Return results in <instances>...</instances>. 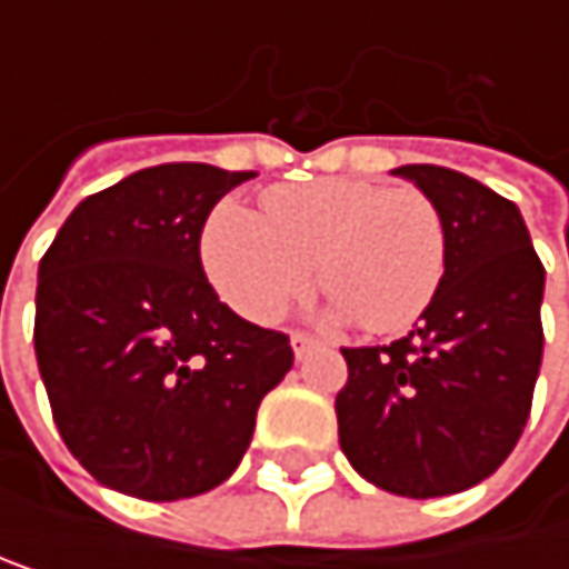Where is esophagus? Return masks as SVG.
<instances>
[{
	"label": "esophagus",
	"instance_id": "1",
	"mask_svg": "<svg viewBox=\"0 0 569 569\" xmlns=\"http://www.w3.org/2000/svg\"><path fill=\"white\" fill-rule=\"evenodd\" d=\"M316 346H319V339H311V336H305V332H291V349H295L298 359H305Z\"/></svg>",
	"mask_w": 569,
	"mask_h": 569
}]
</instances>
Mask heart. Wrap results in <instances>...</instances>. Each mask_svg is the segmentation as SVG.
Instances as JSON below:
<instances>
[{
	"label": "heart",
	"mask_w": 569,
	"mask_h": 569,
	"mask_svg": "<svg viewBox=\"0 0 569 569\" xmlns=\"http://www.w3.org/2000/svg\"><path fill=\"white\" fill-rule=\"evenodd\" d=\"M268 223L223 203L203 233V268L243 319L271 326L316 278L336 319L397 332L428 308L445 278V223L413 186L319 179L264 196Z\"/></svg>",
	"instance_id": "1"
}]
</instances>
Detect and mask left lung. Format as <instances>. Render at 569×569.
<instances>
[{"instance_id": "1", "label": "left lung", "mask_w": 569, "mask_h": 569, "mask_svg": "<svg viewBox=\"0 0 569 569\" xmlns=\"http://www.w3.org/2000/svg\"><path fill=\"white\" fill-rule=\"evenodd\" d=\"M445 223V278L413 332L342 349L339 445L377 489L438 499L486 481L516 448L543 362L547 271L506 196L445 166H400Z\"/></svg>"}]
</instances>
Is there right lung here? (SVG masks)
<instances>
[{
    "label": "right lung",
    "instance_id": "1",
    "mask_svg": "<svg viewBox=\"0 0 569 569\" xmlns=\"http://www.w3.org/2000/svg\"><path fill=\"white\" fill-rule=\"evenodd\" d=\"M250 176L207 162L131 172L80 200L40 261L33 346L57 431L114 492L217 489L295 362L288 336L230 311L200 261L210 210Z\"/></svg>",
    "mask_w": 569,
    "mask_h": 569
}]
</instances>
